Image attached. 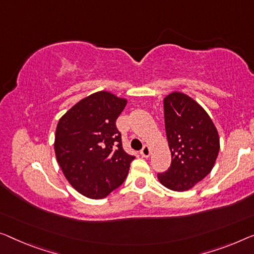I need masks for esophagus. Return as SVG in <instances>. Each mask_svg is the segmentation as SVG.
<instances>
[{
  "label": "esophagus",
  "mask_w": 254,
  "mask_h": 254,
  "mask_svg": "<svg viewBox=\"0 0 254 254\" xmlns=\"http://www.w3.org/2000/svg\"><path fill=\"white\" fill-rule=\"evenodd\" d=\"M140 154H141V156H143V157H148L150 155L149 147L148 146H143L142 149L140 150Z\"/></svg>",
  "instance_id": "esophagus-1"
}]
</instances>
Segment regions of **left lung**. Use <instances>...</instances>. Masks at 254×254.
<instances>
[{"label": "left lung", "instance_id": "8db88e82", "mask_svg": "<svg viewBox=\"0 0 254 254\" xmlns=\"http://www.w3.org/2000/svg\"><path fill=\"white\" fill-rule=\"evenodd\" d=\"M164 122L172 161L157 177L169 189L187 190L213 168L220 147L218 131L206 112L180 92L165 97Z\"/></svg>", "mask_w": 254, "mask_h": 254}]
</instances>
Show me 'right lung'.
Segmentation results:
<instances>
[{
  "label": "right lung",
  "instance_id": "obj_1",
  "mask_svg": "<svg viewBox=\"0 0 254 254\" xmlns=\"http://www.w3.org/2000/svg\"><path fill=\"white\" fill-rule=\"evenodd\" d=\"M126 105V99L100 91L73 106L57 126V161L71 186L86 197L104 198L120 187L134 160L124 151L116 127Z\"/></svg>",
  "mask_w": 254,
  "mask_h": 254
}]
</instances>
